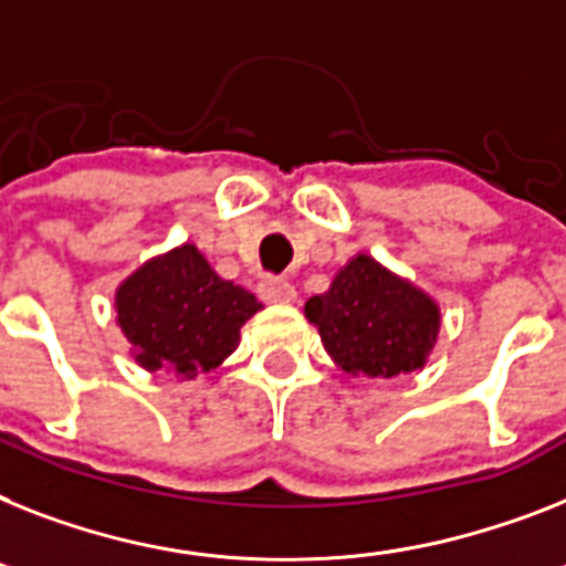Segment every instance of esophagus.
<instances>
[{
	"label": "esophagus",
	"instance_id": "esophagus-1",
	"mask_svg": "<svg viewBox=\"0 0 566 566\" xmlns=\"http://www.w3.org/2000/svg\"><path fill=\"white\" fill-rule=\"evenodd\" d=\"M260 297H263L265 303H292L294 297H297V292H294V286L286 277L265 274V277L260 280Z\"/></svg>",
	"mask_w": 566,
	"mask_h": 566
}]
</instances>
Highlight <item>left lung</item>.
<instances>
[{
  "mask_svg": "<svg viewBox=\"0 0 566 566\" xmlns=\"http://www.w3.org/2000/svg\"><path fill=\"white\" fill-rule=\"evenodd\" d=\"M306 317L340 370L367 378L422 370L440 333L437 303L367 254L353 256L329 292L310 297Z\"/></svg>",
  "mask_w": 566,
  "mask_h": 566,
  "instance_id": "left-lung-1",
  "label": "left lung"
}]
</instances>
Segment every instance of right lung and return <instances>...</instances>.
Segmentation results:
<instances>
[{"mask_svg":"<svg viewBox=\"0 0 566 566\" xmlns=\"http://www.w3.org/2000/svg\"><path fill=\"white\" fill-rule=\"evenodd\" d=\"M118 324L147 370L181 378L213 370L237 349L240 326L260 310L242 286L222 280L196 245H181L126 280L115 297Z\"/></svg>","mask_w":566,"mask_h":566,"instance_id":"add662e5","label":"right lung"}]
</instances>
